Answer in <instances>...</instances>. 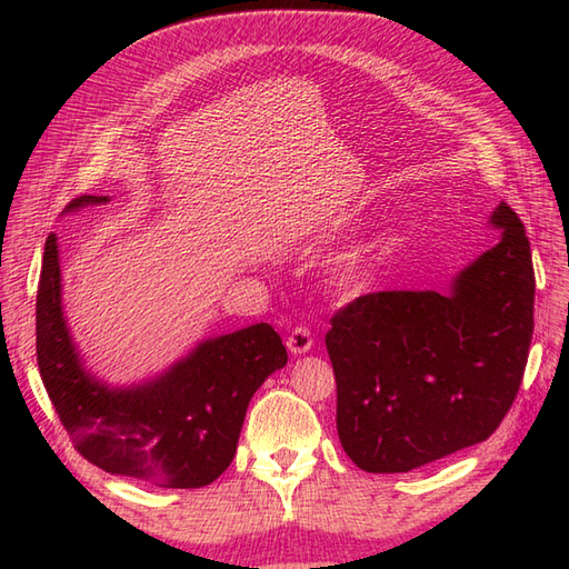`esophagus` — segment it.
<instances>
[{"label": "esophagus", "mask_w": 569, "mask_h": 569, "mask_svg": "<svg viewBox=\"0 0 569 569\" xmlns=\"http://www.w3.org/2000/svg\"><path fill=\"white\" fill-rule=\"evenodd\" d=\"M287 349L295 353V356H301V353H308L313 349V335L306 330V327H295L291 330V335L287 337Z\"/></svg>", "instance_id": "1"}]
</instances>
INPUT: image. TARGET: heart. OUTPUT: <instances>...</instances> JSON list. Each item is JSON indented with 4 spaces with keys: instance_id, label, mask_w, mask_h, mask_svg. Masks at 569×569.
<instances>
[{
    "instance_id": "1",
    "label": "heart",
    "mask_w": 569,
    "mask_h": 569,
    "mask_svg": "<svg viewBox=\"0 0 569 569\" xmlns=\"http://www.w3.org/2000/svg\"><path fill=\"white\" fill-rule=\"evenodd\" d=\"M377 261H380V256H377L375 247H356L347 251L332 266V284L341 291L366 289L375 278Z\"/></svg>"
}]
</instances>
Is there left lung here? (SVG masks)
I'll return each mask as SVG.
<instances>
[{
    "mask_svg": "<svg viewBox=\"0 0 569 569\" xmlns=\"http://www.w3.org/2000/svg\"><path fill=\"white\" fill-rule=\"evenodd\" d=\"M498 244L449 291L358 297L325 343L337 432L366 472H408L489 439L522 385L533 332V268L522 220L498 203Z\"/></svg>",
    "mask_w": 569,
    "mask_h": 569,
    "instance_id": "left-lung-1",
    "label": "left lung"
}]
</instances>
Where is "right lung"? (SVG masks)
<instances>
[{
    "mask_svg": "<svg viewBox=\"0 0 569 569\" xmlns=\"http://www.w3.org/2000/svg\"><path fill=\"white\" fill-rule=\"evenodd\" d=\"M109 197L84 194L73 213ZM57 234L47 237L38 287V366L44 389L76 449L97 468L163 489L211 485L234 458L251 396L287 366L268 322L199 341L144 382L111 387L88 370L63 313Z\"/></svg>",
    "mask_w": 569,
    "mask_h": 569,
    "instance_id": "right-lung-1",
    "label": "right lung"
}]
</instances>
